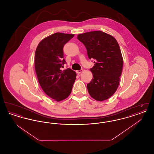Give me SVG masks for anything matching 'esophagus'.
Masks as SVG:
<instances>
[{
  "mask_svg": "<svg viewBox=\"0 0 154 154\" xmlns=\"http://www.w3.org/2000/svg\"><path fill=\"white\" fill-rule=\"evenodd\" d=\"M84 72V70H83L82 69H81L80 70H77V71H76V73L79 74H80L81 73H82V72Z\"/></svg>",
  "mask_w": 154,
  "mask_h": 154,
  "instance_id": "34e87169",
  "label": "esophagus"
}]
</instances>
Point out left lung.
<instances>
[{
	"mask_svg": "<svg viewBox=\"0 0 154 154\" xmlns=\"http://www.w3.org/2000/svg\"><path fill=\"white\" fill-rule=\"evenodd\" d=\"M88 58L95 59L90 70L93 79L87 84L90 96L97 101L108 99L117 91L123 67V58L116 39L100 30L80 34Z\"/></svg>",
	"mask_w": 154,
	"mask_h": 154,
	"instance_id": "left-lung-1",
	"label": "left lung"
}]
</instances>
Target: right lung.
Segmentation results:
<instances>
[{
	"mask_svg": "<svg viewBox=\"0 0 154 154\" xmlns=\"http://www.w3.org/2000/svg\"><path fill=\"white\" fill-rule=\"evenodd\" d=\"M74 35L55 33L43 39L37 47L35 67L38 82L45 94L60 102L71 94L76 73L67 68L62 70L65 63L63 48Z\"/></svg>",
	"mask_w": 154,
	"mask_h": 154,
	"instance_id": "right-lung-1",
	"label": "right lung"
}]
</instances>
